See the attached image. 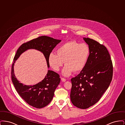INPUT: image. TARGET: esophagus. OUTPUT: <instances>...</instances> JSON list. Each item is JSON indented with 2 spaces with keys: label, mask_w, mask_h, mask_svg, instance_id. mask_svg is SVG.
Here are the masks:
<instances>
[{
  "label": "esophagus",
  "mask_w": 125,
  "mask_h": 125,
  "mask_svg": "<svg viewBox=\"0 0 125 125\" xmlns=\"http://www.w3.org/2000/svg\"><path fill=\"white\" fill-rule=\"evenodd\" d=\"M61 81H62L63 82H65V81H66V80L65 79L63 78H61Z\"/></svg>",
  "instance_id": "34e87169"
}]
</instances>
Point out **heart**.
Returning a JSON list of instances; mask_svg holds the SVG:
<instances>
[{
	"instance_id": "1",
	"label": "heart",
	"mask_w": 125,
	"mask_h": 125,
	"mask_svg": "<svg viewBox=\"0 0 125 125\" xmlns=\"http://www.w3.org/2000/svg\"><path fill=\"white\" fill-rule=\"evenodd\" d=\"M56 53H51L48 57L49 65L54 71H59L65 62L62 74L69 76L74 72L82 71L87 65L90 53L89 46L86 43L69 41L60 45Z\"/></svg>"
}]
</instances>
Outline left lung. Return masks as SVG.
I'll return each instance as SVG.
<instances>
[{
	"label": "left lung",
	"instance_id": "8db88e82",
	"mask_svg": "<svg viewBox=\"0 0 125 125\" xmlns=\"http://www.w3.org/2000/svg\"><path fill=\"white\" fill-rule=\"evenodd\" d=\"M90 53L82 71L72 78L70 98L76 107L85 109L100 100L112 80L113 66L106 48L93 39L83 38Z\"/></svg>",
	"mask_w": 125,
	"mask_h": 125
}]
</instances>
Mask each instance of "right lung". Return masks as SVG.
<instances>
[{
	"mask_svg": "<svg viewBox=\"0 0 125 125\" xmlns=\"http://www.w3.org/2000/svg\"><path fill=\"white\" fill-rule=\"evenodd\" d=\"M61 41L47 36H39L23 43L15 54L12 66V82L19 95L29 105L36 108L46 106L52 100L55 90L60 82L59 74L48 70L45 78L41 82L33 85H24L18 81L14 73V65L21 55L29 49H35L43 54L48 68V57L56 46Z\"/></svg>",
	"mask_w": 125,
	"mask_h": 125,
	"instance_id": "add662e5",
	"label": "right lung"
}]
</instances>
